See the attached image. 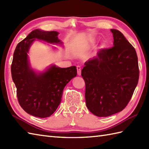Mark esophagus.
Wrapping results in <instances>:
<instances>
[{
  "label": "esophagus",
  "instance_id": "34e87169",
  "mask_svg": "<svg viewBox=\"0 0 149 149\" xmlns=\"http://www.w3.org/2000/svg\"><path fill=\"white\" fill-rule=\"evenodd\" d=\"M77 74L78 75H81V67L80 66H77Z\"/></svg>",
  "mask_w": 149,
  "mask_h": 149
}]
</instances>
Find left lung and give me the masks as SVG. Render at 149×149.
Listing matches in <instances>:
<instances>
[{
	"label": "left lung",
	"mask_w": 149,
	"mask_h": 149,
	"mask_svg": "<svg viewBox=\"0 0 149 149\" xmlns=\"http://www.w3.org/2000/svg\"><path fill=\"white\" fill-rule=\"evenodd\" d=\"M113 47L102 49L84 63L81 75L86 84L85 99L93 115L107 117L125 108L139 79L136 52L123 34L111 29Z\"/></svg>",
	"instance_id": "left-lung-1"
}]
</instances>
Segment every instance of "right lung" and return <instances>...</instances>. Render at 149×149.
<instances>
[{
	"label": "right lung",
	"instance_id": "1",
	"mask_svg": "<svg viewBox=\"0 0 149 149\" xmlns=\"http://www.w3.org/2000/svg\"><path fill=\"white\" fill-rule=\"evenodd\" d=\"M58 34L54 31L34 30L18 44L13 54L11 75L18 102L25 111L39 118L49 117L55 112L61 103L64 88L77 75L75 66L60 68L51 65L43 71H36L31 66L28 54L33 43L38 40L63 45Z\"/></svg>",
	"mask_w": 149,
	"mask_h": 149
}]
</instances>
